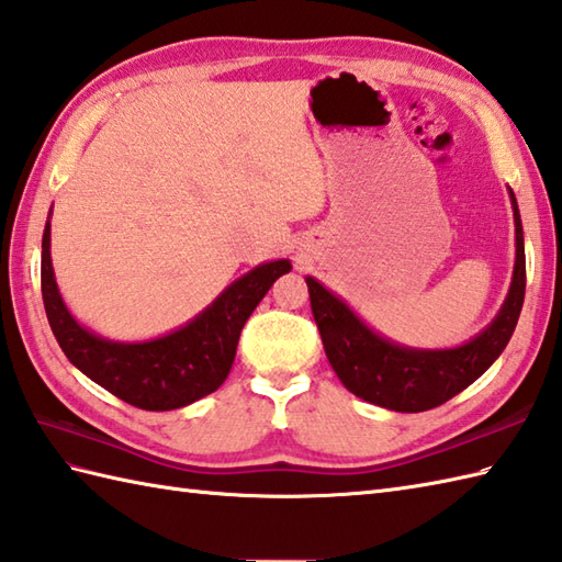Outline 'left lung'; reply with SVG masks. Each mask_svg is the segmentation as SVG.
<instances>
[{"label":"left lung","mask_w":562,"mask_h":562,"mask_svg":"<svg viewBox=\"0 0 562 562\" xmlns=\"http://www.w3.org/2000/svg\"><path fill=\"white\" fill-rule=\"evenodd\" d=\"M509 199H513L517 240L513 283H509L501 313L464 346L423 351V348L386 341L317 279H305L324 353L348 392L375 406L398 411V414H418V411L450 402L495 363L517 327L527 289L525 233H521L513 190H509Z\"/></svg>","instance_id":"8db88e82"}]
</instances>
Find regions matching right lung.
Returning a JSON list of instances; mask_svg holds the SVG:
<instances>
[{"mask_svg": "<svg viewBox=\"0 0 562 562\" xmlns=\"http://www.w3.org/2000/svg\"><path fill=\"white\" fill-rule=\"evenodd\" d=\"M289 271V259L267 261L231 283L184 327L160 339L122 344L103 339L71 317L59 295L49 259V221L43 233V303L59 348L86 378L144 411H172L216 392L233 368L247 317L271 283Z\"/></svg>", "mask_w": 562, "mask_h": 562, "instance_id": "obj_1", "label": "right lung"}]
</instances>
